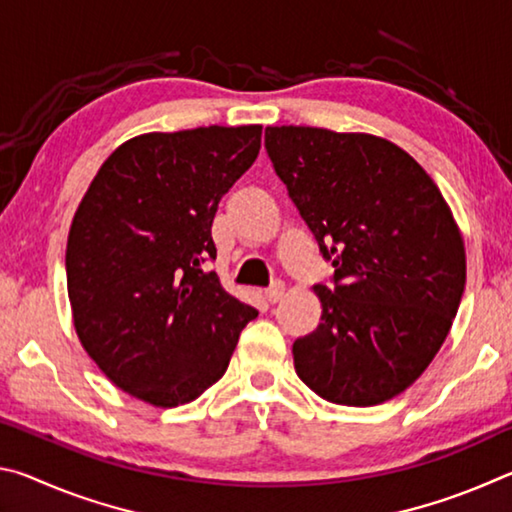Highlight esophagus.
Masks as SVG:
<instances>
[{"label":"esophagus","mask_w":512,"mask_h":512,"mask_svg":"<svg viewBox=\"0 0 512 512\" xmlns=\"http://www.w3.org/2000/svg\"><path fill=\"white\" fill-rule=\"evenodd\" d=\"M282 296H284V284L282 282H277V284H273L271 289L264 291V298L271 302V305H275V302H280Z\"/></svg>","instance_id":"obj_1"}]
</instances>
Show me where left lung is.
Here are the masks:
<instances>
[{"instance_id": "8db88e82", "label": "left lung", "mask_w": 512, "mask_h": 512, "mask_svg": "<svg viewBox=\"0 0 512 512\" xmlns=\"http://www.w3.org/2000/svg\"><path fill=\"white\" fill-rule=\"evenodd\" d=\"M275 173L332 259L298 377L327 402L375 406L406 391L445 343L465 289V244L431 176L368 133L268 126Z\"/></svg>"}]
</instances>
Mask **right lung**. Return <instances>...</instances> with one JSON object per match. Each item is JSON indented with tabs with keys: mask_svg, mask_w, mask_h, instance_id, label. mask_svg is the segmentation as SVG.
Wrapping results in <instances>:
<instances>
[{
	"mask_svg": "<svg viewBox=\"0 0 512 512\" xmlns=\"http://www.w3.org/2000/svg\"><path fill=\"white\" fill-rule=\"evenodd\" d=\"M259 146V124L137 135L108 155L79 203L65 253L76 334L137 400H196L257 318L203 264L216 257V207Z\"/></svg>",
	"mask_w": 512,
	"mask_h": 512,
	"instance_id": "1",
	"label": "right lung"
}]
</instances>
